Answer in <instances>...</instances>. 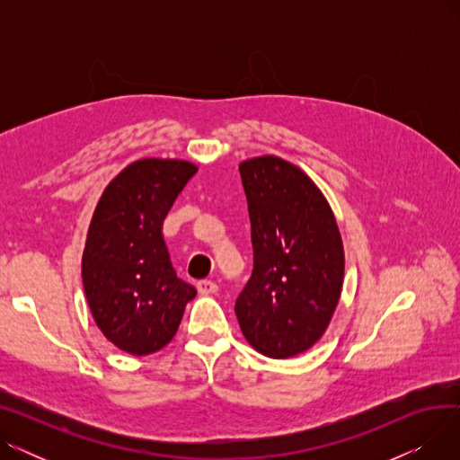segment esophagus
I'll use <instances>...</instances> for the list:
<instances>
[{"label": "esophagus", "mask_w": 460, "mask_h": 460, "mask_svg": "<svg viewBox=\"0 0 460 460\" xmlns=\"http://www.w3.org/2000/svg\"><path fill=\"white\" fill-rule=\"evenodd\" d=\"M198 291L201 293V295H216L217 293V285H216V281H212V279H203V281H199L198 283Z\"/></svg>", "instance_id": "34e87169"}]
</instances>
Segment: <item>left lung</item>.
<instances>
[{"label":"left lung","instance_id":"1","mask_svg":"<svg viewBox=\"0 0 460 460\" xmlns=\"http://www.w3.org/2000/svg\"><path fill=\"white\" fill-rule=\"evenodd\" d=\"M253 270L234 313L248 343L291 358L324 333L340 302L345 255L333 212L304 172L278 156L240 164Z\"/></svg>","mask_w":460,"mask_h":460}]
</instances>
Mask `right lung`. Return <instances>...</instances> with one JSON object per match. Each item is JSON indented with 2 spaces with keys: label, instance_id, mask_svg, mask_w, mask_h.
Segmentation results:
<instances>
[{
  "label": "right lung",
  "instance_id": "right-lung-1",
  "mask_svg": "<svg viewBox=\"0 0 460 460\" xmlns=\"http://www.w3.org/2000/svg\"><path fill=\"white\" fill-rule=\"evenodd\" d=\"M198 167L145 158L123 169L94 208L82 259L96 326L120 350H160L181 324L196 288L177 278L162 222Z\"/></svg>",
  "mask_w": 460,
  "mask_h": 460
}]
</instances>
